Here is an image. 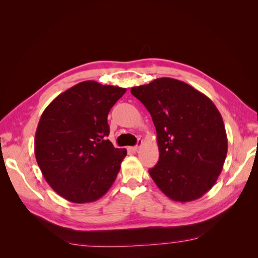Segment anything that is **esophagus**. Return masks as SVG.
Listing matches in <instances>:
<instances>
[{
    "label": "esophagus",
    "instance_id": "obj_1",
    "mask_svg": "<svg viewBox=\"0 0 258 258\" xmlns=\"http://www.w3.org/2000/svg\"><path fill=\"white\" fill-rule=\"evenodd\" d=\"M141 143H142V142L140 141V140H139V144H141ZM139 148H140V145H136V146H131V147H129L128 150H129V151H131V152H137V151L139 150Z\"/></svg>",
    "mask_w": 258,
    "mask_h": 258
}]
</instances>
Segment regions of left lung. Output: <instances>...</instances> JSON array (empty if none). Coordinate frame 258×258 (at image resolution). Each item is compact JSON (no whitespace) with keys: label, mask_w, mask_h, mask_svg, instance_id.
Returning <instances> with one entry per match:
<instances>
[{"label":"left lung","mask_w":258,"mask_h":258,"mask_svg":"<svg viewBox=\"0 0 258 258\" xmlns=\"http://www.w3.org/2000/svg\"><path fill=\"white\" fill-rule=\"evenodd\" d=\"M150 112L159 160L148 170L167 197L194 201L212 188L227 155L221 113L206 95L182 81L161 77L131 88Z\"/></svg>","instance_id":"1"}]
</instances>
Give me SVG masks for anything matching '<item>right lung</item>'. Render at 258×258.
Here are the masks:
<instances>
[{
    "label": "right lung",
    "instance_id": "1",
    "mask_svg": "<svg viewBox=\"0 0 258 258\" xmlns=\"http://www.w3.org/2000/svg\"><path fill=\"white\" fill-rule=\"evenodd\" d=\"M124 92L126 88L86 81L45 108L34 153L44 178L59 196L87 204L111 188L127 150L115 148L107 140V115Z\"/></svg>",
    "mask_w": 258,
    "mask_h": 258
}]
</instances>
